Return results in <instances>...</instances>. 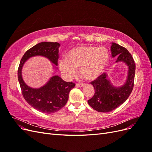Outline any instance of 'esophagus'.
<instances>
[{"instance_id":"esophagus-1","label":"esophagus","mask_w":152,"mask_h":152,"mask_svg":"<svg viewBox=\"0 0 152 152\" xmlns=\"http://www.w3.org/2000/svg\"><path fill=\"white\" fill-rule=\"evenodd\" d=\"M76 86H77V87H83V86H84V83H77V84H76Z\"/></svg>"}]
</instances>
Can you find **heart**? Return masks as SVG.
<instances>
[{"instance_id":"1","label":"heart","mask_w":152,"mask_h":152,"mask_svg":"<svg viewBox=\"0 0 152 152\" xmlns=\"http://www.w3.org/2000/svg\"><path fill=\"white\" fill-rule=\"evenodd\" d=\"M109 53L104 47L78 45L68 50L66 58L59 61V67L67 78L75 75L79 68L80 75L93 80L103 73L109 60Z\"/></svg>"}]
</instances>
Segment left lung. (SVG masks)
<instances>
[{"instance_id":"1","label":"left lung","mask_w":152,"mask_h":152,"mask_svg":"<svg viewBox=\"0 0 152 152\" xmlns=\"http://www.w3.org/2000/svg\"><path fill=\"white\" fill-rule=\"evenodd\" d=\"M112 57L117 56V62L124 61L129 66V73L126 84L121 87H113L107 79L105 73L90 83L93 85L95 93L88 103L99 112H109L123 104L130 96L134 87L136 65L132 55L128 50L116 43L111 46Z\"/></svg>"}]
</instances>
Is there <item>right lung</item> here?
I'll return each mask as SVG.
<instances>
[{
    "instance_id": "1",
    "label": "right lung",
    "mask_w": 152,
    "mask_h": 152,
    "mask_svg": "<svg viewBox=\"0 0 152 152\" xmlns=\"http://www.w3.org/2000/svg\"><path fill=\"white\" fill-rule=\"evenodd\" d=\"M58 42H40L31 48L23 56L18 70V77L24 99L30 105L44 113H53L59 111L67 103L70 91L75 84L65 82L58 75L53 76L47 84L39 89L26 86L21 77V69L24 63L30 57L43 56L48 58L55 65H58L59 47Z\"/></svg>"
}]
</instances>
